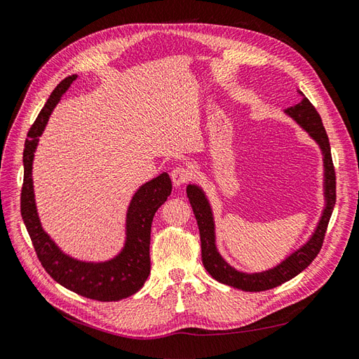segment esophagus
<instances>
[{
    "mask_svg": "<svg viewBox=\"0 0 359 359\" xmlns=\"http://www.w3.org/2000/svg\"><path fill=\"white\" fill-rule=\"evenodd\" d=\"M191 177H192V171L188 167H176V168L171 170V179H172L174 185H176V187L189 182Z\"/></svg>",
    "mask_w": 359,
    "mask_h": 359,
    "instance_id": "esophagus-1",
    "label": "esophagus"
}]
</instances>
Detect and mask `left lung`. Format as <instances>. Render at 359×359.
<instances>
[{"label":"left lung","mask_w":359,"mask_h":359,"mask_svg":"<svg viewBox=\"0 0 359 359\" xmlns=\"http://www.w3.org/2000/svg\"><path fill=\"white\" fill-rule=\"evenodd\" d=\"M303 97L299 104L285 109V114L291 116L303 130H305L312 140H314L321 153H323V168H325V209L321 212L318 224L314 233L311 235L309 240L303 244L300 249L294 250L290 256H287L280 264L276 267L259 271V273H244L233 269L231 264H227L223 256L219 255L215 243V223L212 208L205 196L203 189L197 185H188L187 194L189 203L194 210V215L200 231L201 241V261H203L205 269L212 278L218 282L226 283L229 287H233L243 291H265L279 287L283 282L292 279L305 270L308 265L316 259L321 245H323L325 233L329 224L330 215L335 206V170L332 163V156H330V145L326 130L321 123V118L316 107L311 104V101L297 90Z\"/></svg>","instance_id":"left-lung-1"}]
</instances>
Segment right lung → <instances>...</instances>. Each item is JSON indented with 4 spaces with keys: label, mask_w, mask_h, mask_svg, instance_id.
<instances>
[{
    "label": "right lung",
    "mask_w": 359,
    "mask_h": 359,
    "mask_svg": "<svg viewBox=\"0 0 359 359\" xmlns=\"http://www.w3.org/2000/svg\"><path fill=\"white\" fill-rule=\"evenodd\" d=\"M76 79L77 76L72 74L60 81L27 135L22 158L21 215L42 267L54 280L83 297L100 302H116L140 291L149 278L151 222L156 210L171 194L172 185L168 172H162L135 192L126 215V243L115 258L104 262H86L72 258L59 249L41 224L34 201L32 170L39 136L48 123L53 109Z\"/></svg>",
    "instance_id": "add662e5"
}]
</instances>
